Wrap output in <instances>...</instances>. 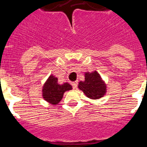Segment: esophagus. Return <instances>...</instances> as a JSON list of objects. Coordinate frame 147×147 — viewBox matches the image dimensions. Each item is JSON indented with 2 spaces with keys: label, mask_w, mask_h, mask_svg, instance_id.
<instances>
[{
  "label": "esophagus",
  "mask_w": 147,
  "mask_h": 147,
  "mask_svg": "<svg viewBox=\"0 0 147 147\" xmlns=\"http://www.w3.org/2000/svg\"><path fill=\"white\" fill-rule=\"evenodd\" d=\"M71 85H72V87L74 89H76L77 88V85H78V82H74L71 83Z\"/></svg>",
  "instance_id": "34e87169"
}]
</instances>
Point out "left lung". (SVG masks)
<instances>
[{
    "label": "left lung",
    "instance_id": "obj_1",
    "mask_svg": "<svg viewBox=\"0 0 147 147\" xmlns=\"http://www.w3.org/2000/svg\"><path fill=\"white\" fill-rule=\"evenodd\" d=\"M79 88L92 99L102 98L106 92V85L96 71L86 73L85 82L79 83Z\"/></svg>",
    "mask_w": 147,
    "mask_h": 147
}]
</instances>
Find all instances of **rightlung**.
Returning a JSON list of instances; mask_svg holds the SVG:
<instances>
[{
  "mask_svg": "<svg viewBox=\"0 0 147 147\" xmlns=\"http://www.w3.org/2000/svg\"><path fill=\"white\" fill-rule=\"evenodd\" d=\"M72 87L68 83L59 85L57 78L50 76L48 81L43 86L42 96L47 102L53 105H57L62 100L63 94L67 90H71Z\"/></svg>",
  "mask_w": 147,
  "mask_h": 147,
  "instance_id": "obj_1",
  "label": "right lung"
}]
</instances>
